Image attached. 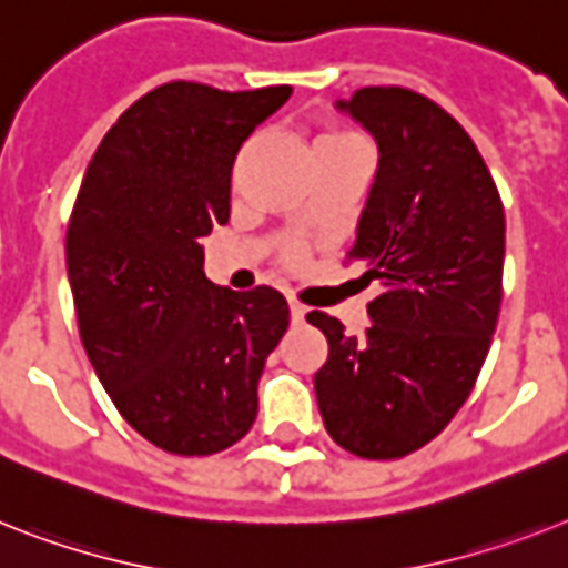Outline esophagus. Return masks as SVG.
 <instances>
[{
    "mask_svg": "<svg viewBox=\"0 0 568 568\" xmlns=\"http://www.w3.org/2000/svg\"><path fill=\"white\" fill-rule=\"evenodd\" d=\"M288 308H292V323H294V326H300V323H306L308 308L303 306L300 300H288Z\"/></svg>",
    "mask_w": 568,
    "mask_h": 568,
    "instance_id": "esophagus-1",
    "label": "esophagus"
}]
</instances>
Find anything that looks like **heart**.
<instances>
[{
	"label": "heart",
	"mask_w": 568,
	"mask_h": 568,
	"mask_svg": "<svg viewBox=\"0 0 568 568\" xmlns=\"http://www.w3.org/2000/svg\"><path fill=\"white\" fill-rule=\"evenodd\" d=\"M349 144H361V138H357L355 132L341 130V126H323V130L317 132V138H314V152L335 150V146H349ZM300 260H303V251H300V247H288V251H285V262L297 265Z\"/></svg>",
	"instance_id": "b5f03b06"
}]
</instances>
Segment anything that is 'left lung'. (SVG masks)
I'll return each instance as SVG.
<instances>
[{"instance_id": "8db88e82", "label": "left lung", "mask_w": 568, "mask_h": 568, "mask_svg": "<svg viewBox=\"0 0 568 568\" xmlns=\"http://www.w3.org/2000/svg\"><path fill=\"white\" fill-rule=\"evenodd\" d=\"M337 109L378 144L346 260L381 294L361 337L308 312L328 341L314 393L343 450L402 459L445 430L479 378L503 303V199L468 132L430 98L366 85Z\"/></svg>"}]
</instances>
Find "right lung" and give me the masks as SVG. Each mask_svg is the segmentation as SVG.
<instances>
[{
	"instance_id": "add662e5",
	"label": "right lung",
	"mask_w": 568,
	"mask_h": 568,
	"mask_svg": "<svg viewBox=\"0 0 568 568\" xmlns=\"http://www.w3.org/2000/svg\"><path fill=\"white\" fill-rule=\"evenodd\" d=\"M288 94L173 80L135 100L85 166L65 233L80 341L118 413L166 454L211 456L251 430L288 328L283 294L213 285L199 245L231 216L236 152Z\"/></svg>"
}]
</instances>
